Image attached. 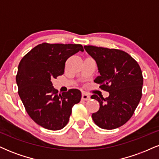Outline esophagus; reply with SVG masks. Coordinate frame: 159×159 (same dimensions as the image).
Segmentation results:
<instances>
[{
	"instance_id": "34e87169",
	"label": "esophagus",
	"mask_w": 159,
	"mask_h": 159,
	"mask_svg": "<svg viewBox=\"0 0 159 159\" xmlns=\"http://www.w3.org/2000/svg\"><path fill=\"white\" fill-rule=\"evenodd\" d=\"M90 96L88 94L85 93H83L81 96V99L82 100H84V101H87V100H90Z\"/></svg>"
}]
</instances>
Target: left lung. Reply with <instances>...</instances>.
Returning a JSON list of instances; mask_svg holds the SVG:
<instances>
[{
  "label": "left lung",
  "instance_id": "obj_1",
  "mask_svg": "<svg viewBox=\"0 0 159 159\" xmlns=\"http://www.w3.org/2000/svg\"><path fill=\"white\" fill-rule=\"evenodd\" d=\"M96 62L100 75L95 83L109 93L104 98H91L99 102V110L92 114L94 123L104 129H114L132 117L142 96L143 75L139 65L123 51L93 45L84 46Z\"/></svg>",
  "mask_w": 159,
  "mask_h": 159
}]
</instances>
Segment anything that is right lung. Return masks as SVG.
I'll return each instance as SVG.
<instances>
[{"instance_id": "obj_1", "label": "right lung", "mask_w": 159, "mask_h": 159, "mask_svg": "<svg viewBox=\"0 0 159 159\" xmlns=\"http://www.w3.org/2000/svg\"><path fill=\"white\" fill-rule=\"evenodd\" d=\"M84 48L79 44L42 43L20 61L16 83L19 95L30 118L40 126L57 131L68 123L74 105L81 98L77 89L59 94L52 80L64 73L69 57Z\"/></svg>"}]
</instances>
